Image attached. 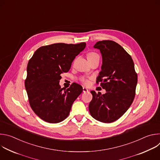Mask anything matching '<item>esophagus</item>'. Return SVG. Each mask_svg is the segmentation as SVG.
Wrapping results in <instances>:
<instances>
[{
    "instance_id": "1",
    "label": "esophagus",
    "mask_w": 160,
    "mask_h": 160,
    "mask_svg": "<svg viewBox=\"0 0 160 160\" xmlns=\"http://www.w3.org/2000/svg\"><path fill=\"white\" fill-rule=\"evenodd\" d=\"M88 90L86 87H83V92H88Z\"/></svg>"
}]
</instances>
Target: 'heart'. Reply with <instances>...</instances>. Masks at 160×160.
<instances>
[{
	"label": "heart",
	"mask_w": 160,
	"mask_h": 160,
	"mask_svg": "<svg viewBox=\"0 0 160 160\" xmlns=\"http://www.w3.org/2000/svg\"><path fill=\"white\" fill-rule=\"evenodd\" d=\"M96 57H99V56L98 55V54L92 52H89L87 54V58L88 59H90V58H96ZM81 82L84 84V85H88L89 83V79L85 77H82L81 78Z\"/></svg>",
	"instance_id": "obj_1"
}]
</instances>
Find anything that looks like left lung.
Segmentation results:
<instances>
[{
    "label": "left lung",
    "instance_id": "left-lung-1",
    "mask_svg": "<svg viewBox=\"0 0 160 160\" xmlns=\"http://www.w3.org/2000/svg\"><path fill=\"white\" fill-rule=\"evenodd\" d=\"M94 48L102 54V70L96 82L106 90L101 94L91 90L92 99L88 106L91 116L102 123L119 119L131 106L135 95L138 74L132 57L112 40L98 42Z\"/></svg>",
    "mask_w": 160,
    "mask_h": 160
}]
</instances>
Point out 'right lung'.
<instances>
[{"mask_svg":"<svg viewBox=\"0 0 160 160\" xmlns=\"http://www.w3.org/2000/svg\"><path fill=\"white\" fill-rule=\"evenodd\" d=\"M86 43H53L38 48L29 60L25 85L30 105L43 121L57 123L66 119L82 87L73 83L64 89L59 84L61 74L70 69Z\"/></svg>","mask_w":160,"mask_h":160,"instance_id":"1","label":"right lung"}]
</instances>
